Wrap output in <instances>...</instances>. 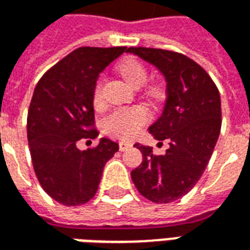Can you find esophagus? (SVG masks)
<instances>
[{"label": "esophagus", "mask_w": 250, "mask_h": 250, "mask_svg": "<svg viewBox=\"0 0 250 250\" xmlns=\"http://www.w3.org/2000/svg\"><path fill=\"white\" fill-rule=\"evenodd\" d=\"M132 145L128 143V142H119V150L120 151H127L128 148H131Z\"/></svg>", "instance_id": "34e87169"}]
</instances>
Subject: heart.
I'll use <instances>...</instances> for the list:
<instances>
[{
  "label": "heart",
  "instance_id": "obj_1",
  "mask_svg": "<svg viewBox=\"0 0 250 250\" xmlns=\"http://www.w3.org/2000/svg\"><path fill=\"white\" fill-rule=\"evenodd\" d=\"M118 71L125 82L134 88L142 87L147 80L146 66L136 59H131V57L125 59L123 62H119ZM102 88H103L102 82L99 80L93 88V102L96 105L102 103ZM150 93L157 96L159 89L152 88L150 89ZM147 119H148V115L146 109L142 107L118 108L105 118L104 127H105V131L111 135L118 136L122 139H130L139 132L141 127L146 123Z\"/></svg>",
  "mask_w": 250,
  "mask_h": 250
}]
</instances>
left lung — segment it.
Listing matches in <instances>:
<instances>
[{
  "mask_svg": "<svg viewBox=\"0 0 250 250\" xmlns=\"http://www.w3.org/2000/svg\"><path fill=\"white\" fill-rule=\"evenodd\" d=\"M162 73L166 100L162 115L148 132L157 141H170L165 155L135 143L143 155L131 171L138 191L157 204H168L188 194L208 166L221 131L220 92L206 73L185 55L154 48H128Z\"/></svg>",
  "mask_w": 250,
  "mask_h": 250,
  "instance_id": "8db88e82",
  "label": "left lung"
}]
</instances>
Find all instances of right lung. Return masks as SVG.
Listing matches in <instances>:
<instances>
[{
    "label": "right lung",
    "mask_w": 250,
    "mask_h": 250,
    "mask_svg": "<svg viewBox=\"0 0 250 250\" xmlns=\"http://www.w3.org/2000/svg\"><path fill=\"white\" fill-rule=\"evenodd\" d=\"M125 46H83L52 66L37 83L28 111V141L35 173L41 188L66 206L93 198L103 168L119 150L102 138L99 145L79 150L82 138L95 139L93 88L99 75Z\"/></svg>",
    "instance_id": "1"
}]
</instances>
